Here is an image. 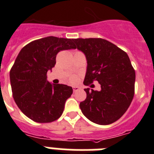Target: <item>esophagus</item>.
I'll return each mask as SVG.
<instances>
[{"label":"esophagus","instance_id":"obj_1","mask_svg":"<svg viewBox=\"0 0 154 154\" xmlns=\"http://www.w3.org/2000/svg\"><path fill=\"white\" fill-rule=\"evenodd\" d=\"M79 87H78V86L73 87V92H76L77 91H79Z\"/></svg>","mask_w":154,"mask_h":154}]
</instances>
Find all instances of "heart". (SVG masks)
Instances as JSON below:
<instances>
[{"label": "heart", "mask_w": 154, "mask_h": 154, "mask_svg": "<svg viewBox=\"0 0 154 154\" xmlns=\"http://www.w3.org/2000/svg\"><path fill=\"white\" fill-rule=\"evenodd\" d=\"M69 81L72 82V83H75L76 82L78 81V77L75 75H72V76H71L70 79H69Z\"/></svg>", "instance_id": "1"}]
</instances>
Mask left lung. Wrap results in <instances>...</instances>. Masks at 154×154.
Listing matches in <instances>:
<instances>
[{"instance_id":"8db88e82","label":"left lung","mask_w":154,"mask_h":154,"mask_svg":"<svg viewBox=\"0 0 154 154\" xmlns=\"http://www.w3.org/2000/svg\"><path fill=\"white\" fill-rule=\"evenodd\" d=\"M75 48L87 59V72L83 84L94 81L101 90H84L86 99L80 109L87 119L99 125L114 123L126 112L135 92V70L130 58L122 49L103 38L72 39Z\"/></svg>"}]
</instances>
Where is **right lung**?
<instances>
[{
	"label": "right lung",
	"mask_w": 154,
	"mask_h": 154,
	"mask_svg": "<svg viewBox=\"0 0 154 154\" xmlns=\"http://www.w3.org/2000/svg\"><path fill=\"white\" fill-rule=\"evenodd\" d=\"M75 48L72 40L50 36L35 40L19 52L10 71L12 95L18 108L36 123L55 121L62 116L72 88L47 81L48 71L63 50Z\"/></svg>",
	"instance_id": "right-lung-1"
}]
</instances>
